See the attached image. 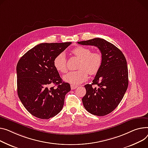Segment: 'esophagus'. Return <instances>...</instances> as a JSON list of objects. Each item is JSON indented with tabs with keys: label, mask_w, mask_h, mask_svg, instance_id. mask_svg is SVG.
<instances>
[{
	"label": "esophagus",
	"mask_w": 148,
	"mask_h": 148,
	"mask_svg": "<svg viewBox=\"0 0 148 148\" xmlns=\"http://www.w3.org/2000/svg\"><path fill=\"white\" fill-rule=\"evenodd\" d=\"M77 87H78V86H77V85H75V84H71V88L72 90L75 89V88H77Z\"/></svg>",
	"instance_id": "34e87169"
}]
</instances>
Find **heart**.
Masks as SVG:
<instances>
[{
  "mask_svg": "<svg viewBox=\"0 0 148 148\" xmlns=\"http://www.w3.org/2000/svg\"><path fill=\"white\" fill-rule=\"evenodd\" d=\"M72 53L80 60L79 70L68 73L63 77V80L73 84L82 83L87 78V74L95 75L100 70L103 58L99 52H93L89 48L77 46L71 51ZM53 65L56 70L61 73L67 71L66 56L64 53L58 54L54 59Z\"/></svg>",
  "mask_w": 148,
  "mask_h": 148,
  "instance_id": "b5f03b06",
  "label": "heart"
}]
</instances>
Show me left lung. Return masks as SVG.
<instances>
[{
  "mask_svg": "<svg viewBox=\"0 0 148 148\" xmlns=\"http://www.w3.org/2000/svg\"><path fill=\"white\" fill-rule=\"evenodd\" d=\"M77 43L96 46L101 52V68L93 83L84 86L86 93L82 102L88 112L97 116L106 115L119 105L127 89L129 75L125 58L119 48L103 38H95Z\"/></svg>",
  "mask_w": 148,
  "mask_h": 148,
  "instance_id": "left-lung-1",
  "label": "left lung"
}]
</instances>
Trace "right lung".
<instances>
[{"label":"right lung","mask_w":148,"mask_h":148,"mask_svg":"<svg viewBox=\"0 0 148 148\" xmlns=\"http://www.w3.org/2000/svg\"><path fill=\"white\" fill-rule=\"evenodd\" d=\"M71 42L40 43L27 52L16 65L17 92L25 109L40 119H49L63 108L70 85L53 65L55 58ZM51 84L57 86L48 87Z\"/></svg>","instance_id":"obj_1"}]
</instances>
